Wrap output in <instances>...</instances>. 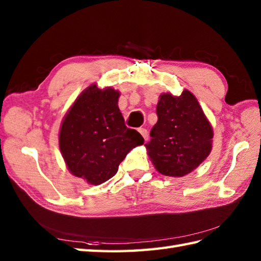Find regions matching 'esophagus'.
Wrapping results in <instances>:
<instances>
[{"label": "esophagus", "mask_w": 261, "mask_h": 261, "mask_svg": "<svg viewBox=\"0 0 261 261\" xmlns=\"http://www.w3.org/2000/svg\"><path fill=\"white\" fill-rule=\"evenodd\" d=\"M138 131L140 132V135L143 137V139H145V140H148L149 135H148V131L145 129V127H139V129H138Z\"/></svg>", "instance_id": "1"}]
</instances>
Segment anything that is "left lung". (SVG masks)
Here are the masks:
<instances>
[{"mask_svg": "<svg viewBox=\"0 0 261 261\" xmlns=\"http://www.w3.org/2000/svg\"><path fill=\"white\" fill-rule=\"evenodd\" d=\"M158 122L146 143L148 154L160 174L181 177L204 162L212 149L213 130L190 91L179 96L160 95Z\"/></svg>", "mask_w": 261, "mask_h": 261, "instance_id": "obj_1", "label": "left lung"}]
</instances>
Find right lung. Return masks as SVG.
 Segmentation results:
<instances>
[{
    "instance_id": "obj_1",
    "label": "right lung",
    "mask_w": 261,
    "mask_h": 261,
    "mask_svg": "<svg viewBox=\"0 0 261 261\" xmlns=\"http://www.w3.org/2000/svg\"><path fill=\"white\" fill-rule=\"evenodd\" d=\"M120 93L94 84L71 105L60 127L59 148L69 171L99 185L116 174L119 165L143 138L124 123L118 107Z\"/></svg>"
}]
</instances>
